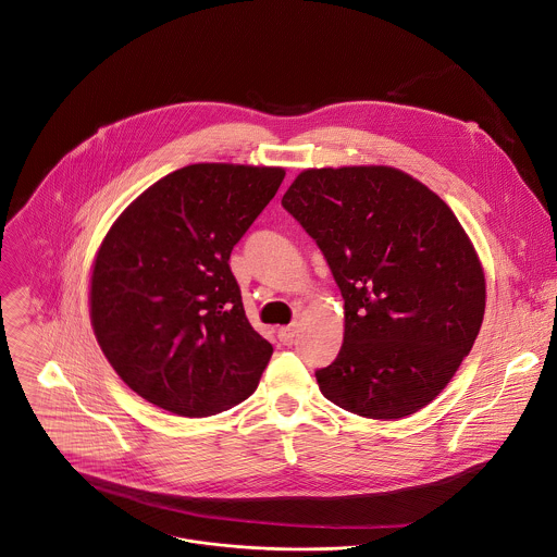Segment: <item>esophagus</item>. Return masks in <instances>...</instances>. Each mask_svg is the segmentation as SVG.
<instances>
[{"label":"esophagus","instance_id":"34e87169","mask_svg":"<svg viewBox=\"0 0 557 557\" xmlns=\"http://www.w3.org/2000/svg\"><path fill=\"white\" fill-rule=\"evenodd\" d=\"M295 335H297V324H288V326L277 329V339L282 344H290L295 339Z\"/></svg>","mask_w":557,"mask_h":557}]
</instances>
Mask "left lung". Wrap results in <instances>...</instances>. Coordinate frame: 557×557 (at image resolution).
Masks as SVG:
<instances>
[{
	"mask_svg": "<svg viewBox=\"0 0 557 557\" xmlns=\"http://www.w3.org/2000/svg\"><path fill=\"white\" fill-rule=\"evenodd\" d=\"M282 207L324 253L344 297V344L322 395L368 419L419 412L470 355L485 275L448 205L388 166L304 171Z\"/></svg>",
	"mask_w": 557,
	"mask_h": 557,
	"instance_id": "left-lung-1",
	"label": "left lung"
}]
</instances>
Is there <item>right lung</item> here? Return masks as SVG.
Instances as JSON below:
<instances>
[{
	"instance_id": "1",
	"label": "right lung",
	"mask_w": 557,
	"mask_h": 557,
	"mask_svg": "<svg viewBox=\"0 0 557 557\" xmlns=\"http://www.w3.org/2000/svg\"><path fill=\"white\" fill-rule=\"evenodd\" d=\"M284 175L184 166L145 189L102 242L89 297L94 333L149 404L198 419L256 391L273 346L249 324L228 260Z\"/></svg>"
}]
</instances>
